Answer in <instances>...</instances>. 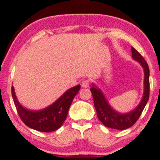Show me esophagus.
Wrapping results in <instances>:
<instances>
[{
  "label": "esophagus",
  "instance_id": "esophagus-1",
  "mask_svg": "<svg viewBox=\"0 0 160 160\" xmlns=\"http://www.w3.org/2000/svg\"><path fill=\"white\" fill-rule=\"evenodd\" d=\"M89 86H90V81H89L88 79L83 80V81L82 82V87L87 88V87H89Z\"/></svg>",
  "mask_w": 160,
  "mask_h": 160
}]
</instances>
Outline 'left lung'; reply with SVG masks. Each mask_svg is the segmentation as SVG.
Segmentation results:
<instances>
[{"instance_id": "left-lung-1", "label": "left lung", "mask_w": 160, "mask_h": 160, "mask_svg": "<svg viewBox=\"0 0 160 160\" xmlns=\"http://www.w3.org/2000/svg\"><path fill=\"white\" fill-rule=\"evenodd\" d=\"M133 58L140 63L144 69V94L142 99L141 100L139 105L134 110L127 114H120L114 111L103 95L100 89H98L93 85L90 88L94 98V107L96 109L97 116L102 124L107 128L113 129L125 130L132 127L137 120L140 117L144 107L146 106L150 94V82H149V67L142 55L137 51L135 48L131 47Z\"/></svg>"}]
</instances>
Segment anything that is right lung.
Here are the masks:
<instances>
[{"mask_svg": "<svg viewBox=\"0 0 160 160\" xmlns=\"http://www.w3.org/2000/svg\"><path fill=\"white\" fill-rule=\"evenodd\" d=\"M80 85L67 90L62 96L47 108L39 111H31L21 106L12 87V96L19 117L29 128L42 132L54 131L61 128L67 117L73 99L80 90Z\"/></svg>", "mask_w": 160, "mask_h": 160, "instance_id": "add662e5", "label": "right lung"}]
</instances>
